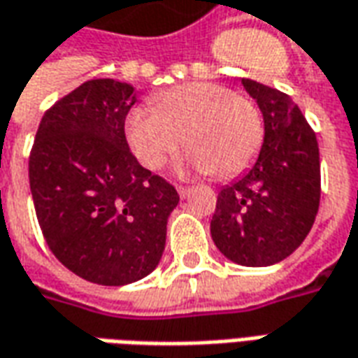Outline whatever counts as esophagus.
<instances>
[{"label": "esophagus", "instance_id": "esophagus-1", "mask_svg": "<svg viewBox=\"0 0 358 358\" xmlns=\"http://www.w3.org/2000/svg\"><path fill=\"white\" fill-rule=\"evenodd\" d=\"M189 192H192V189H189L187 186H178V194H180V197H182V199L189 196Z\"/></svg>", "mask_w": 358, "mask_h": 358}]
</instances>
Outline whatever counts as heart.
<instances>
[{
	"mask_svg": "<svg viewBox=\"0 0 358 358\" xmlns=\"http://www.w3.org/2000/svg\"><path fill=\"white\" fill-rule=\"evenodd\" d=\"M153 108L129 114L126 137L137 161L159 171L184 147L189 164L213 178L244 172L264 143V120L252 96L219 83H184L153 99Z\"/></svg>",
	"mask_w": 358,
	"mask_h": 358,
	"instance_id": "obj_1",
	"label": "heart"
}]
</instances>
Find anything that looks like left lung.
Returning <instances> with one entry per match:
<instances>
[{
    "instance_id": "obj_1",
    "label": "left lung",
    "mask_w": 358,
    "mask_h": 358,
    "mask_svg": "<svg viewBox=\"0 0 358 358\" xmlns=\"http://www.w3.org/2000/svg\"><path fill=\"white\" fill-rule=\"evenodd\" d=\"M264 114L266 136L256 164L217 196L211 236L240 266H273L302 244L318 215L316 134L289 94L242 79Z\"/></svg>"
}]
</instances>
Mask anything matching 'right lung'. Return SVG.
<instances>
[{
    "label": "right lung",
    "instance_id": "right-lung-1",
    "mask_svg": "<svg viewBox=\"0 0 358 358\" xmlns=\"http://www.w3.org/2000/svg\"><path fill=\"white\" fill-rule=\"evenodd\" d=\"M134 87L91 79L40 120L29 180L52 254L87 281L134 283L161 262L166 221L180 196L129 151L126 118Z\"/></svg>",
    "mask_w": 358,
    "mask_h": 358
}]
</instances>
